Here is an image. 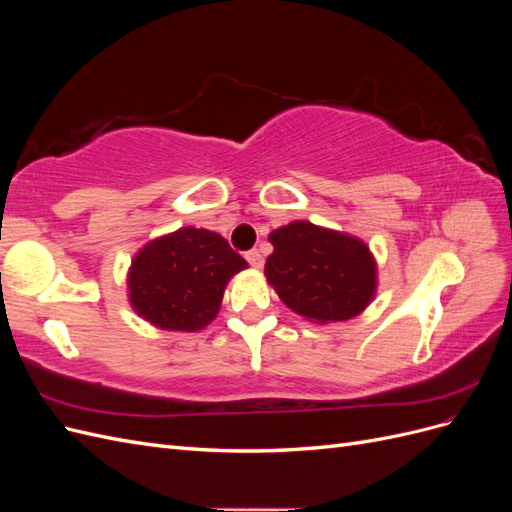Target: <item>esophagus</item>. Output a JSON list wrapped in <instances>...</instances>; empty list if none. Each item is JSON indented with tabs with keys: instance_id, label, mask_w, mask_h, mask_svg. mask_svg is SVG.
Wrapping results in <instances>:
<instances>
[{
	"instance_id": "obj_1",
	"label": "esophagus",
	"mask_w": 512,
	"mask_h": 512,
	"mask_svg": "<svg viewBox=\"0 0 512 512\" xmlns=\"http://www.w3.org/2000/svg\"><path fill=\"white\" fill-rule=\"evenodd\" d=\"M245 260L250 262V265H252L254 269H260L262 265H265V258H262V254H260L258 250H250V252H245Z\"/></svg>"
}]
</instances>
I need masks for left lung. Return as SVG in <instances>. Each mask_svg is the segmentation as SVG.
I'll return each mask as SVG.
<instances>
[{"label": "left lung", "instance_id": "8db88e82", "mask_svg": "<svg viewBox=\"0 0 512 512\" xmlns=\"http://www.w3.org/2000/svg\"><path fill=\"white\" fill-rule=\"evenodd\" d=\"M267 282L280 299L320 324L359 316L378 286V267L369 245L346 232L292 222L269 235Z\"/></svg>", "mask_w": 512, "mask_h": 512}]
</instances>
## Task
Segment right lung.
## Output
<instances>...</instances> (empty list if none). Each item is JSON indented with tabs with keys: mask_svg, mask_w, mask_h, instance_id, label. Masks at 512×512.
Segmentation results:
<instances>
[{
	"mask_svg": "<svg viewBox=\"0 0 512 512\" xmlns=\"http://www.w3.org/2000/svg\"><path fill=\"white\" fill-rule=\"evenodd\" d=\"M247 262L218 232L185 226L143 245L128 271L134 312L164 331H200Z\"/></svg>",
	"mask_w": 512,
	"mask_h": 512,
	"instance_id": "right-lung-1",
	"label": "right lung"
}]
</instances>
